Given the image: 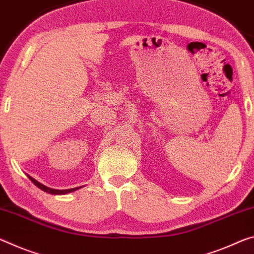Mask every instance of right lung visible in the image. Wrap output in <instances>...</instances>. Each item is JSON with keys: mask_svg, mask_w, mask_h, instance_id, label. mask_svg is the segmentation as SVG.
<instances>
[{"mask_svg": "<svg viewBox=\"0 0 254 254\" xmlns=\"http://www.w3.org/2000/svg\"><path fill=\"white\" fill-rule=\"evenodd\" d=\"M28 178L30 179L31 182H33L35 185H37V187H38L39 189H42L43 191H45V192H47V193H51V194H65V193L72 192V191H74V190H76V189H78V188H75V189H69V190H54V189H50V188L45 187V185L40 184V183L37 182V181H36L35 179L31 178V176H28Z\"/></svg>", "mask_w": 254, "mask_h": 254, "instance_id": "add662e5", "label": "right lung"}]
</instances>
